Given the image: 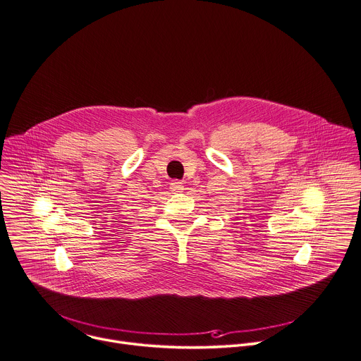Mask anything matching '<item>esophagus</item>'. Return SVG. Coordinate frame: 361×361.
I'll list each match as a JSON object with an SVG mask.
<instances>
[{
  "label": "esophagus",
  "mask_w": 361,
  "mask_h": 361,
  "mask_svg": "<svg viewBox=\"0 0 361 361\" xmlns=\"http://www.w3.org/2000/svg\"><path fill=\"white\" fill-rule=\"evenodd\" d=\"M170 190H171L173 192H183V190H184V184H183V181L174 180L173 183H170Z\"/></svg>",
  "instance_id": "obj_1"
}]
</instances>
